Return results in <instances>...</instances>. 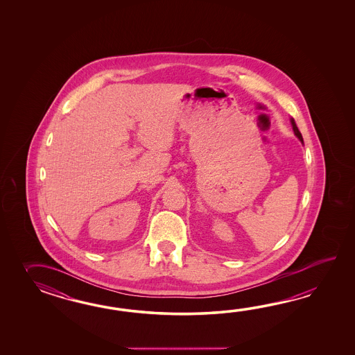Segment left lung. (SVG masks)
I'll list each match as a JSON object with an SVG mask.
<instances>
[{
	"mask_svg": "<svg viewBox=\"0 0 355 355\" xmlns=\"http://www.w3.org/2000/svg\"><path fill=\"white\" fill-rule=\"evenodd\" d=\"M291 121H292V125H293V130H295V136L298 137V138H300V141H302V142H303V138H302L301 132H300V130H298V128H297V125H295V119H291Z\"/></svg>",
	"mask_w": 355,
	"mask_h": 355,
	"instance_id": "obj_1",
	"label": "left lung"
}]
</instances>
